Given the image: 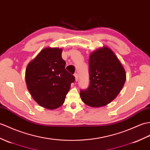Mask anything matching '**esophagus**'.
<instances>
[{
	"label": "esophagus",
	"instance_id": "esophagus-1",
	"mask_svg": "<svg viewBox=\"0 0 150 150\" xmlns=\"http://www.w3.org/2000/svg\"><path fill=\"white\" fill-rule=\"evenodd\" d=\"M74 76H75V81L76 82V81H78V80H79V74H74Z\"/></svg>",
	"mask_w": 150,
	"mask_h": 150
}]
</instances>
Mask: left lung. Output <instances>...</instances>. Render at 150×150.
<instances>
[{
    "label": "left lung",
    "instance_id": "1",
    "mask_svg": "<svg viewBox=\"0 0 150 150\" xmlns=\"http://www.w3.org/2000/svg\"><path fill=\"white\" fill-rule=\"evenodd\" d=\"M89 86L80 93L83 102L92 107L105 106L116 98L126 81V72L110 48L91 52L89 59Z\"/></svg>",
    "mask_w": 150,
    "mask_h": 150
}]
</instances>
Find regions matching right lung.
Instances as JSON below:
<instances>
[{"label": "right lung", "mask_w": 150, "mask_h": 150, "mask_svg": "<svg viewBox=\"0 0 150 150\" xmlns=\"http://www.w3.org/2000/svg\"><path fill=\"white\" fill-rule=\"evenodd\" d=\"M62 49L47 47L41 50L25 69L28 91L38 105L54 110L64 103L74 82V76L65 69Z\"/></svg>", "instance_id": "1"}]
</instances>
